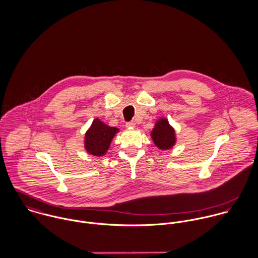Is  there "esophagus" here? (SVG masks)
<instances>
[{"label": "esophagus", "instance_id": "esophagus-1", "mask_svg": "<svg viewBox=\"0 0 258 258\" xmlns=\"http://www.w3.org/2000/svg\"><path fill=\"white\" fill-rule=\"evenodd\" d=\"M136 126V123L134 121H131V122H128L126 123V127L127 128H134Z\"/></svg>", "mask_w": 258, "mask_h": 258}]
</instances>
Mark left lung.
<instances>
[{"label": "left lung", "instance_id": "left-lung-1", "mask_svg": "<svg viewBox=\"0 0 258 258\" xmlns=\"http://www.w3.org/2000/svg\"><path fill=\"white\" fill-rule=\"evenodd\" d=\"M151 138L156 147L161 150L173 148L177 142L175 129L170 125L167 118H160L151 131Z\"/></svg>", "mask_w": 258, "mask_h": 258}]
</instances>
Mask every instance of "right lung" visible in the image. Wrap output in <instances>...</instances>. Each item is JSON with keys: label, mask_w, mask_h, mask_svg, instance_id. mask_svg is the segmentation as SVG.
Returning <instances> with one entry per match:
<instances>
[{"label": "right lung", "mask_w": 258, "mask_h": 258, "mask_svg": "<svg viewBox=\"0 0 258 258\" xmlns=\"http://www.w3.org/2000/svg\"><path fill=\"white\" fill-rule=\"evenodd\" d=\"M118 132V128L106 125L98 118L94 119L84 137L86 152L97 157L104 156L110 147L112 139Z\"/></svg>", "instance_id": "add662e5"}]
</instances>
